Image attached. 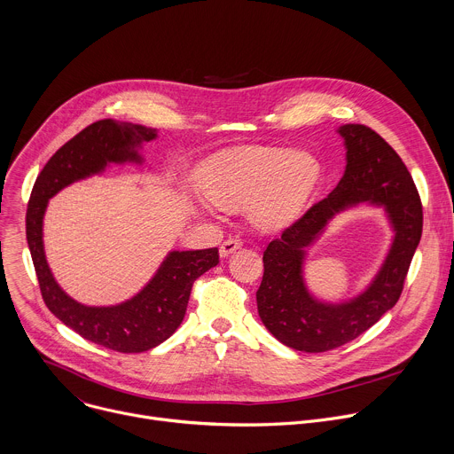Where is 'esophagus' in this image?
<instances>
[{
    "instance_id": "obj_1",
    "label": "esophagus",
    "mask_w": 454,
    "mask_h": 454,
    "mask_svg": "<svg viewBox=\"0 0 454 454\" xmlns=\"http://www.w3.org/2000/svg\"><path fill=\"white\" fill-rule=\"evenodd\" d=\"M240 246H242V240H240L239 237H230V239H226V240L221 244L219 253H221V256H228V254H231L235 249H239Z\"/></svg>"
}]
</instances>
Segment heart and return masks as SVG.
<instances>
[{
    "mask_svg": "<svg viewBox=\"0 0 454 454\" xmlns=\"http://www.w3.org/2000/svg\"><path fill=\"white\" fill-rule=\"evenodd\" d=\"M319 179L317 161L282 147H237L214 158L200 184L210 203L233 208L251 200L253 221L268 230L291 224Z\"/></svg>",
    "mask_w": 454,
    "mask_h": 454,
    "instance_id": "b5f03b06",
    "label": "heart"
}]
</instances>
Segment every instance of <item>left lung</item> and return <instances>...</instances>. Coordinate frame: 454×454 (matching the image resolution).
I'll list each match as a JSON object with an SVG mask.
<instances>
[{
    "label": "left lung",
    "mask_w": 454,
    "mask_h": 454,
    "mask_svg": "<svg viewBox=\"0 0 454 454\" xmlns=\"http://www.w3.org/2000/svg\"><path fill=\"white\" fill-rule=\"evenodd\" d=\"M347 145V170L325 200L273 239L264 251V277L256 291L258 314L284 345L301 352L334 350L368 331L390 310L404 289L422 235L419 190L401 156L363 123L340 127ZM357 202L382 204L396 228V240L372 286L348 304L316 302L301 278L302 249L334 213Z\"/></svg>",
    "instance_id": "obj_1"
}]
</instances>
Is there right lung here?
I'll list each match as a JSON object with an SVG mask.
<instances>
[{"mask_svg":"<svg viewBox=\"0 0 454 454\" xmlns=\"http://www.w3.org/2000/svg\"><path fill=\"white\" fill-rule=\"evenodd\" d=\"M156 138V129L131 121L98 120L64 144L39 172L27 208V240L46 307L84 340L106 348L135 354L170 338L186 312L193 282L219 264V249L172 251L156 277L133 300L114 307H86L53 280L43 249V215L48 200L107 163L140 161L135 147Z\"/></svg>","mask_w":454,"mask_h":454,"instance_id":"obj_1","label":"right lung"}]
</instances>
